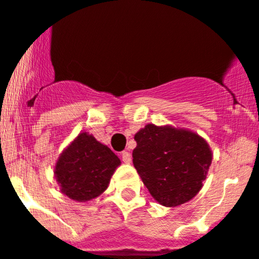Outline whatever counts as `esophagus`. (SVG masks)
<instances>
[{
	"mask_svg": "<svg viewBox=\"0 0 259 259\" xmlns=\"http://www.w3.org/2000/svg\"><path fill=\"white\" fill-rule=\"evenodd\" d=\"M121 159L124 161L125 163H130V162H132V154H130L129 152H122Z\"/></svg>",
	"mask_w": 259,
	"mask_h": 259,
	"instance_id": "obj_1",
	"label": "esophagus"
}]
</instances>
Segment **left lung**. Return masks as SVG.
I'll return each instance as SVG.
<instances>
[{
  "label": "left lung",
  "instance_id": "1",
  "mask_svg": "<svg viewBox=\"0 0 259 259\" xmlns=\"http://www.w3.org/2000/svg\"><path fill=\"white\" fill-rule=\"evenodd\" d=\"M134 139V167L159 204L180 206L202 189L212 162V152L202 137L190 130L148 124Z\"/></svg>",
  "mask_w": 259,
  "mask_h": 259
}]
</instances>
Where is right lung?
Here are the masks:
<instances>
[{
	"label": "right lung",
	"instance_id": "add662e5",
	"mask_svg": "<svg viewBox=\"0 0 259 259\" xmlns=\"http://www.w3.org/2000/svg\"><path fill=\"white\" fill-rule=\"evenodd\" d=\"M118 157L93 135L81 133L59 157L55 176L60 190L70 199L87 202L107 189L120 165Z\"/></svg>",
	"mask_w": 259,
	"mask_h": 259
}]
</instances>
